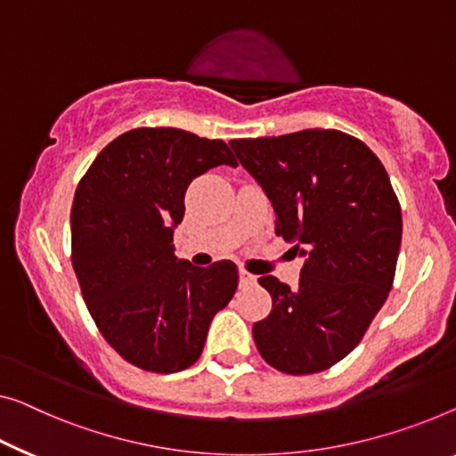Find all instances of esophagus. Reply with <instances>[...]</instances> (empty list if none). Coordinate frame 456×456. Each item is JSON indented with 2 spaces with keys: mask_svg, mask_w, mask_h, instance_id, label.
<instances>
[{
  "mask_svg": "<svg viewBox=\"0 0 456 456\" xmlns=\"http://www.w3.org/2000/svg\"><path fill=\"white\" fill-rule=\"evenodd\" d=\"M257 278L251 274V272H248L246 268H240V282L241 287H249V284H256Z\"/></svg>",
  "mask_w": 456,
  "mask_h": 456,
  "instance_id": "obj_1",
  "label": "esophagus"
}]
</instances>
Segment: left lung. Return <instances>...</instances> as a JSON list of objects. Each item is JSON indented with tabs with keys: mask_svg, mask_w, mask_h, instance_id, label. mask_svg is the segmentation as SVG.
Returning a JSON list of instances; mask_svg holds the SVG:
<instances>
[{
	"mask_svg": "<svg viewBox=\"0 0 456 456\" xmlns=\"http://www.w3.org/2000/svg\"><path fill=\"white\" fill-rule=\"evenodd\" d=\"M276 213V235L305 264L298 289L274 276L254 323L262 358L287 375H314L348 356L389 297L402 246V207L383 163L334 128L229 141Z\"/></svg>",
	"mask_w": 456,
	"mask_h": 456,
	"instance_id": "left-lung-1",
	"label": "left lung"
}]
</instances>
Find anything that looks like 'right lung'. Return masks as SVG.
Wrapping results in <instances>:
<instances>
[{"label":"right lung","instance_id":"1","mask_svg":"<svg viewBox=\"0 0 456 456\" xmlns=\"http://www.w3.org/2000/svg\"><path fill=\"white\" fill-rule=\"evenodd\" d=\"M223 163L237 166L225 141L142 126L108 142L77 184L71 264L81 295L106 342L142 370L192 366L237 290L233 262L196 268L174 254L186 188Z\"/></svg>","mask_w":456,"mask_h":456}]
</instances>
